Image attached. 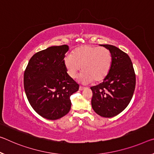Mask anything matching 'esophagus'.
<instances>
[{"label":"esophagus","instance_id":"esophagus-1","mask_svg":"<svg viewBox=\"0 0 154 154\" xmlns=\"http://www.w3.org/2000/svg\"><path fill=\"white\" fill-rule=\"evenodd\" d=\"M79 90H84V89H85V87H83V86H79Z\"/></svg>","mask_w":154,"mask_h":154}]
</instances>
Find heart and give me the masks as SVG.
Wrapping results in <instances>:
<instances>
[{"mask_svg":"<svg viewBox=\"0 0 154 154\" xmlns=\"http://www.w3.org/2000/svg\"><path fill=\"white\" fill-rule=\"evenodd\" d=\"M112 64V55L105 47L84 45L72 51V55L64 58V65L71 77L77 76L82 69L79 81L84 84L90 82H99L107 77Z\"/></svg>","mask_w":154,"mask_h":154,"instance_id":"1","label":"heart"}]
</instances>
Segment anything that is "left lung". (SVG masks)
<instances>
[{"label": "left lung", "mask_w": 154, "mask_h": 154, "mask_svg": "<svg viewBox=\"0 0 154 154\" xmlns=\"http://www.w3.org/2000/svg\"><path fill=\"white\" fill-rule=\"evenodd\" d=\"M108 48L112 55L109 73L101 84L90 88L92 109L99 116L111 118L126 108L132 98L136 75L131 59L127 53L109 45H100Z\"/></svg>", "instance_id": "1"}]
</instances>
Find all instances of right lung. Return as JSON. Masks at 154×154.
<instances>
[{"instance_id":"obj_1","label":"right lung","mask_w":154,"mask_h":154,"mask_svg":"<svg viewBox=\"0 0 154 154\" xmlns=\"http://www.w3.org/2000/svg\"><path fill=\"white\" fill-rule=\"evenodd\" d=\"M68 45L51 46L34 54L24 74V88L29 103L48 120H57L69 112L70 95L79 90L64 65Z\"/></svg>"}]
</instances>
